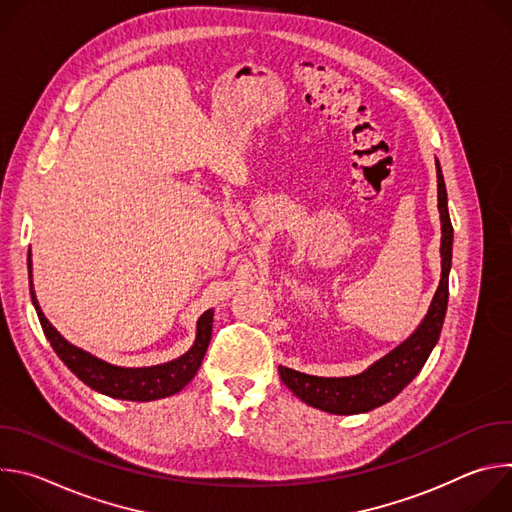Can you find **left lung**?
I'll return each mask as SVG.
<instances>
[{"instance_id":"8db88e82","label":"left lung","mask_w":512,"mask_h":512,"mask_svg":"<svg viewBox=\"0 0 512 512\" xmlns=\"http://www.w3.org/2000/svg\"><path fill=\"white\" fill-rule=\"evenodd\" d=\"M437 174V210L442 221V277L437 285L433 300L421 324L387 352L383 358L375 360L369 369H364L352 377H314L294 369L279 367V377L283 385L302 399L306 405L322 409L334 415H356L367 413L375 407H381L395 399L423 369L433 346L440 340L446 310H448V279L452 269V247H454V229L448 212V192L440 162L435 158Z\"/></svg>"}]
</instances>
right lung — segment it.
<instances>
[{
  "instance_id": "1",
  "label": "right lung",
  "mask_w": 512,
  "mask_h": 512,
  "mask_svg": "<svg viewBox=\"0 0 512 512\" xmlns=\"http://www.w3.org/2000/svg\"><path fill=\"white\" fill-rule=\"evenodd\" d=\"M28 271H30V294L36 314L40 318L42 330L50 340V346L60 356L66 367L75 373L91 389L123 401H156L170 397L182 391L198 373L200 362L206 354L210 334H212V316L214 310H206L196 322V338L188 352L182 356L154 364V367H117L95 354L70 344L44 316L32 283V253H28Z\"/></svg>"
}]
</instances>
